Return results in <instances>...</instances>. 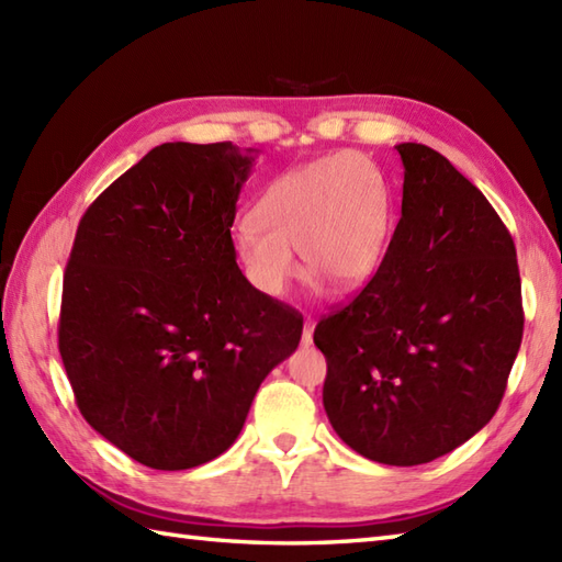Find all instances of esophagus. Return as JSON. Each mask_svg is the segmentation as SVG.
<instances>
[{"label": "esophagus", "instance_id": "esophagus-1", "mask_svg": "<svg viewBox=\"0 0 562 562\" xmlns=\"http://www.w3.org/2000/svg\"><path fill=\"white\" fill-rule=\"evenodd\" d=\"M314 321L312 318H306L304 321V330H302V342L304 345H312V340H314Z\"/></svg>", "mask_w": 562, "mask_h": 562}]
</instances>
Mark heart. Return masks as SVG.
I'll return each mask as SVG.
<instances>
[{
  "mask_svg": "<svg viewBox=\"0 0 562 562\" xmlns=\"http://www.w3.org/2000/svg\"><path fill=\"white\" fill-rule=\"evenodd\" d=\"M391 232V188L355 151L296 166L266 188L254 217L234 226V256L254 288L280 300L304 266L338 290L372 278Z\"/></svg>",
  "mask_w": 562,
  "mask_h": 562,
  "instance_id": "1",
  "label": "heart"
}]
</instances>
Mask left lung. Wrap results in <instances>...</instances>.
<instances>
[{
  "label": "left lung",
  "instance_id": "obj_1",
  "mask_svg": "<svg viewBox=\"0 0 562 562\" xmlns=\"http://www.w3.org/2000/svg\"><path fill=\"white\" fill-rule=\"evenodd\" d=\"M396 149L403 202L386 256L314 342L338 437L364 459L417 465L491 423L524 312L515 241L491 202L439 151Z\"/></svg>",
  "mask_w": 562,
  "mask_h": 562
}]
</instances>
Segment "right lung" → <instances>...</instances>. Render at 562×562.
Here are the masks:
<instances>
[{"label": "right lung", "mask_w": 562, "mask_h": 562, "mask_svg": "<svg viewBox=\"0 0 562 562\" xmlns=\"http://www.w3.org/2000/svg\"><path fill=\"white\" fill-rule=\"evenodd\" d=\"M256 149L166 142L93 200L71 246L59 355L101 437L157 471L234 445L302 316L238 270L232 224Z\"/></svg>", "instance_id": "1"}]
</instances>
